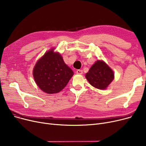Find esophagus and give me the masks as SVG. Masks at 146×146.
<instances>
[{
	"label": "esophagus",
	"instance_id": "esophagus-1",
	"mask_svg": "<svg viewBox=\"0 0 146 146\" xmlns=\"http://www.w3.org/2000/svg\"><path fill=\"white\" fill-rule=\"evenodd\" d=\"M76 73L81 74L83 73V71L82 70H78L77 71H76Z\"/></svg>",
	"mask_w": 146,
	"mask_h": 146
}]
</instances>
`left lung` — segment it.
I'll list each match as a JSON object with an SVG mask.
<instances>
[{
    "label": "left lung",
    "instance_id": "1",
    "mask_svg": "<svg viewBox=\"0 0 146 146\" xmlns=\"http://www.w3.org/2000/svg\"><path fill=\"white\" fill-rule=\"evenodd\" d=\"M86 78L92 86L99 89H105L113 80L114 74L104 61L98 60L90 67Z\"/></svg>",
    "mask_w": 146,
    "mask_h": 146
}]
</instances>
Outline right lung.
<instances>
[{"instance_id":"1","label":"right lung","mask_w":146,"mask_h":146,"mask_svg":"<svg viewBox=\"0 0 146 146\" xmlns=\"http://www.w3.org/2000/svg\"><path fill=\"white\" fill-rule=\"evenodd\" d=\"M51 50L38 60L33 70L38 86L49 94L59 92L67 85L73 72L64 62L59 53Z\"/></svg>"}]
</instances>
